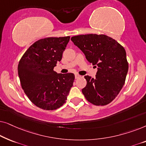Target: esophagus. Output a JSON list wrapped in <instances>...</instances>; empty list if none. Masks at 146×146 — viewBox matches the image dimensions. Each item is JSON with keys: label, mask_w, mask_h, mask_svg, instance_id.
Instances as JSON below:
<instances>
[{"label": "esophagus", "mask_w": 146, "mask_h": 146, "mask_svg": "<svg viewBox=\"0 0 146 146\" xmlns=\"http://www.w3.org/2000/svg\"><path fill=\"white\" fill-rule=\"evenodd\" d=\"M80 77H81V76L79 75V74H75V78L76 79L79 78H80Z\"/></svg>", "instance_id": "obj_1"}]
</instances>
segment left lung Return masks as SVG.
<instances>
[{
	"label": "left lung",
	"mask_w": 146,
	"mask_h": 146,
	"mask_svg": "<svg viewBox=\"0 0 146 146\" xmlns=\"http://www.w3.org/2000/svg\"><path fill=\"white\" fill-rule=\"evenodd\" d=\"M71 40L88 61L98 66L96 78L84 76L87 84L82 92L86 99L96 106L108 104L122 88L128 71L124 48L104 35H78Z\"/></svg>",
	"instance_id": "1"
}]
</instances>
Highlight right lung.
Wrapping results in <instances>:
<instances>
[{
    "instance_id": "add662e5",
    "label": "right lung",
    "mask_w": 146,
    "mask_h": 146,
    "mask_svg": "<svg viewBox=\"0 0 146 146\" xmlns=\"http://www.w3.org/2000/svg\"><path fill=\"white\" fill-rule=\"evenodd\" d=\"M69 40L70 36L40 39L28 48L18 65L22 88L34 104L44 110L61 107L73 86L74 74L54 70Z\"/></svg>"
}]
</instances>
